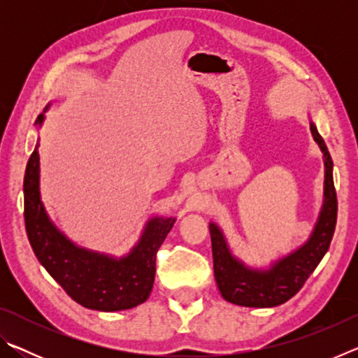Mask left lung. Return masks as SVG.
<instances>
[{
	"mask_svg": "<svg viewBox=\"0 0 358 358\" xmlns=\"http://www.w3.org/2000/svg\"><path fill=\"white\" fill-rule=\"evenodd\" d=\"M314 142L324 157V202L308 240L287 256L271 262L266 268H252L230 251L226 237L216 222H210L211 251L217 289L224 300L248 308H273L299 292L329 251L336 226V191L333 185V161L316 124L310 120Z\"/></svg>",
	"mask_w": 358,
	"mask_h": 358,
	"instance_id": "obj_1",
	"label": "left lung"
}]
</instances>
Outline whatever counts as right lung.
Returning <instances> with one entry per match:
<instances>
[{"label": "right lung", "mask_w": 358, "mask_h": 358, "mask_svg": "<svg viewBox=\"0 0 358 358\" xmlns=\"http://www.w3.org/2000/svg\"><path fill=\"white\" fill-rule=\"evenodd\" d=\"M48 104L36 124L42 126ZM39 138L25 171V226L29 245L41 265L72 300L88 310L123 311L141 305L153 289L156 252L175 224V217L156 216L145 224L132 250L121 257L80 248L47 215L41 201Z\"/></svg>", "instance_id": "obj_1"}]
</instances>
